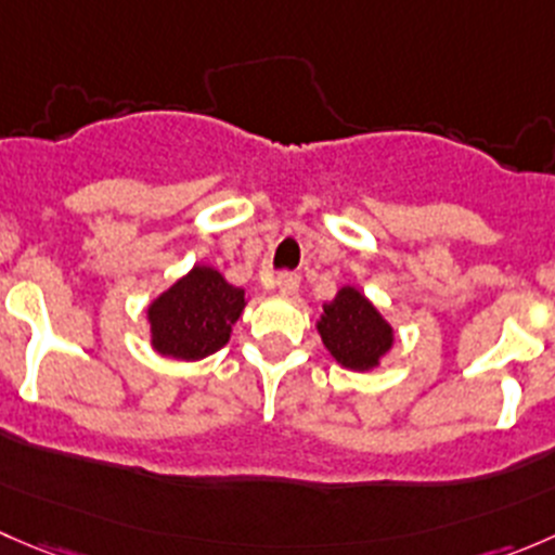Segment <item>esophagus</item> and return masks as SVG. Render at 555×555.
<instances>
[{
  "label": "esophagus",
  "instance_id": "34e87169",
  "mask_svg": "<svg viewBox=\"0 0 555 555\" xmlns=\"http://www.w3.org/2000/svg\"><path fill=\"white\" fill-rule=\"evenodd\" d=\"M271 287L276 289L279 295H295L300 287V279L295 276V273H279V276L271 282Z\"/></svg>",
  "mask_w": 555,
  "mask_h": 555
}]
</instances>
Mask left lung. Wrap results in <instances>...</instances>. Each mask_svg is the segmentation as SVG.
<instances>
[{"instance_id":"left-lung-1","label":"left lung","mask_w":555,"mask_h":555,"mask_svg":"<svg viewBox=\"0 0 555 555\" xmlns=\"http://www.w3.org/2000/svg\"><path fill=\"white\" fill-rule=\"evenodd\" d=\"M317 333L324 349L346 371L371 373L382 367L395 346L397 333L389 319L354 284H344L333 300L322 306Z\"/></svg>"}]
</instances>
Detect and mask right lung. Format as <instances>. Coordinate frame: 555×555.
<instances>
[{"mask_svg": "<svg viewBox=\"0 0 555 555\" xmlns=\"http://www.w3.org/2000/svg\"><path fill=\"white\" fill-rule=\"evenodd\" d=\"M246 304L242 287L228 282L215 266L195 262L147 304L150 346L155 354L177 362L204 360L231 340Z\"/></svg>", "mask_w": 555, "mask_h": 555, "instance_id": "obj_1", "label": "right lung"}]
</instances>
